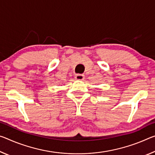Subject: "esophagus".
Returning a JSON list of instances; mask_svg holds the SVG:
<instances>
[{
	"instance_id": "obj_1",
	"label": "esophagus",
	"mask_w": 155,
	"mask_h": 155,
	"mask_svg": "<svg viewBox=\"0 0 155 155\" xmlns=\"http://www.w3.org/2000/svg\"><path fill=\"white\" fill-rule=\"evenodd\" d=\"M75 79L78 81H83L85 79V76L83 74H77L75 76Z\"/></svg>"
}]
</instances>
